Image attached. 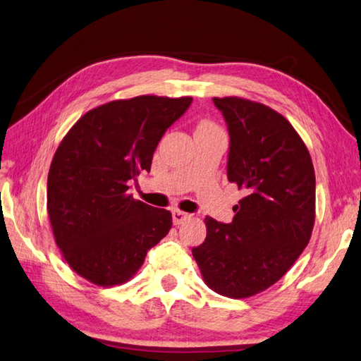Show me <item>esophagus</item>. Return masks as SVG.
Wrapping results in <instances>:
<instances>
[{
	"instance_id": "esophagus-1",
	"label": "esophagus",
	"mask_w": 361,
	"mask_h": 361,
	"mask_svg": "<svg viewBox=\"0 0 361 361\" xmlns=\"http://www.w3.org/2000/svg\"><path fill=\"white\" fill-rule=\"evenodd\" d=\"M187 219H190V214L188 213H183L180 210H173V222H174V226H180V224H183Z\"/></svg>"
}]
</instances>
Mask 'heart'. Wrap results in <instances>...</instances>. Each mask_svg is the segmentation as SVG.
<instances>
[{
    "label": "heart",
    "mask_w": 361,
    "mask_h": 361,
    "mask_svg": "<svg viewBox=\"0 0 361 361\" xmlns=\"http://www.w3.org/2000/svg\"><path fill=\"white\" fill-rule=\"evenodd\" d=\"M199 128H216V126L212 125L210 122H202L201 125H199Z\"/></svg>",
    "instance_id": "b5f03b06"
}]
</instances>
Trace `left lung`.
Segmentation results:
<instances>
[{
    "instance_id": "8db88e82",
    "label": "left lung",
    "mask_w": 361,
    "mask_h": 361,
    "mask_svg": "<svg viewBox=\"0 0 361 361\" xmlns=\"http://www.w3.org/2000/svg\"><path fill=\"white\" fill-rule=\"evenodd\" d=\"M227 123V178L244 191L233 221L207 216L193 256L207 286L228 298L266 290L307 245L315 222V171L309 151L276 111L239 97L213 99Z\"/></svg>"
}]
</instances>
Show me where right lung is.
I'll use <instances>...</instances> for the list:
<instances>
[{"instance_id": "right-lung-1", "label": "right lung", "mask_w": 361, "mask_h": 361, "mask_svg": "<svg viewBox=\"0 0 361 361\" xmlns=\"http://www.w3.org/2000/svg\"><path fill=\"white\" fill-rule=\"evenodd\" d=\"M191 97L140 95L94 108L71 128L47 176V214L71 269L109 287L126 283L170 231L171 213L135 201L128 183L151 160Z\"/></svg>"}]
</instances>
